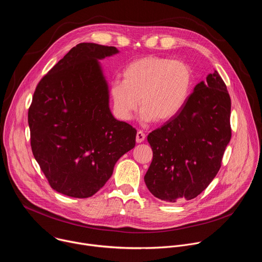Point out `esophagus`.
Returning a JSON list of instances; mask_svg holds the SVG:
<instances>
[{"mask_svg": "<svg viewBox=\"0 0 262 262\" xmlns=\"http://www.w3.org/2000/svg\"><path fill=\"white\" fill-rule=\"evenodd\" d=\"M145 134L143 133V132H138L137 133V136H136V141H137V143H142L144 140H145Z\"/></svg>", "mask_w": 262, "mask_h": 262, "instance_id": "1", "label": "esophagus"}]
</instances>
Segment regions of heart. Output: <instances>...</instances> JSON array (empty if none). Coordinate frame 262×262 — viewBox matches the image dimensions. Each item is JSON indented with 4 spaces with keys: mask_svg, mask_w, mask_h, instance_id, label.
<instances>
[{
    "mask_svg": "<svg viewBox=\"0 0 262 262\" xmlns=\"http://www.w3.org/2000/svg\"><path fill=\"white\" fill-rule=\"evenodd\" d=\"M121 79L111 84L108 93L115 115L123 121L130 120L141 106L142 121L169 122L181 113L194 87L188 63L160 56L132 61Z\"/></svg>",
    "mask_w": 262,
    "mask_h": 262,
    "instance_id": "1",
    "label": "heart"
}]
</instances>
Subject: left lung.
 <instances>
[{"label": "left lung", "mask_w": 262, "mask_h": 262, "mask_svg": "<svg viewBox=\"0 0 262 262\" xmlns=\"http://www.w3.org/2000/svg\"><path fill=\"white\" fill-rule=\"evenodd\" d=\"M231 100L216 70L197 84L173 120L148 135L154 152L144 176L155 197L166 202L196 198L221 168L231 139Z\"/></svg>", "instance_id": "left-lung-1"}]
</instances>
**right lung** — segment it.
I'll return each mask as SVG.
<instances>
[{
    "label": "right lung",
    "instance_id": "obj_1",
    "mask_svg": "<svg viewBox=\"0 0 262 262\" xmlns=\"http://www.w3.org/2000/svg\"><path fill=\"white\" fill-rule=\"evenodd\" d=\"M118 53L115 47L80 43L36 87L28 113L32 152L60 194L93 196L136 145L137 130L110 110L99 62Z\"/></svg>",
    "mask_w": 262,
    "mask_h": 262
}]
</instances>
